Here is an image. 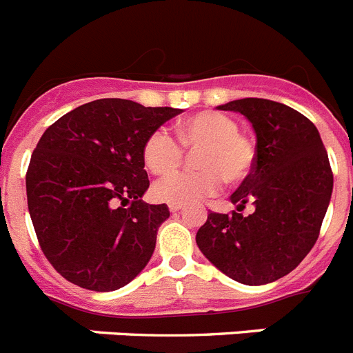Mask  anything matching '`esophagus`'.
Returning <instances> with one entry per match:
<instances>
[{
	"mask_svg": "<svg viewBox=\"0 0 353 353\" xmlns=\"http://www.w3.org/2000/svg\"><path fill=\"white\" fill-rule=\"evenodd\" d=\"M181 203H169V210L170 212H177V210H181Z\"/></svg>",
	"mask_w": 353,
	"mask_h": 353,
	"instance_id": "34e87169",
	"label": "esophagus"
}]
</instances>
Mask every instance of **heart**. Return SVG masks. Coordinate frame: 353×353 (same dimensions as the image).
<instances>
[{"instance_id": "1", "label": "heart", "mask_w": 353, "mask_h": 353, "mask_svg": "<svg viewBox=\"0 0 353 353\" xmlns=\"http://www.w3.org/2000/svg\"><path fill=\"white\" fill-rule=\"evenodd\" d=\"M177 141L163 128L146 137L143 161L157 176L175 172L183 159V150L194 152L196 173L176 174L158 181L154 199L167 203H190L216 195L223 186L240 184L251 177L256 165V144L242 132L232 117L217 111H200L176 127Z\"/></svg>"}]
</instances>
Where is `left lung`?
<instances>
[{"label": "left lung", "mask_w": 353, "mask_h": 353, "mask_svg": "<svg viewBox=\"0 0 353 353\" xmlns=\"http://www.w3.org/2000/svg\"><path fill=\"white\" fill-rule=\"evenodd\" d=\"M223 111H239L256 132V165L232 202L230 214L210 210L196 245L233 281L261 285L291 273L312 251L332 193V170L319 130L299 111L247 97ZM251 201L256 210L239 214Z\"/></svg>", "instance_id": "obj_1"}]
</instances>
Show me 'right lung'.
Wrapping results in <instances>:
<instances>
[{
	"label": "right lung",
	"instance_id": "add662e5",
	"mask_svg": "<svg viewBox=\"0 0 353 353\" xmlns=\"http://www.w3.org/2000/svg\"><path fill=\"white\" fill-rule=\"evenodd\" d=\"M125 99H97L45 130L26 174L28 207L45 258L65 281L117 291L148 265L165 203L141 200L146 137L179 114Z\"/></svg>",
	"mask_w": 353,
	"mask_h": 353
}]
</instances>
